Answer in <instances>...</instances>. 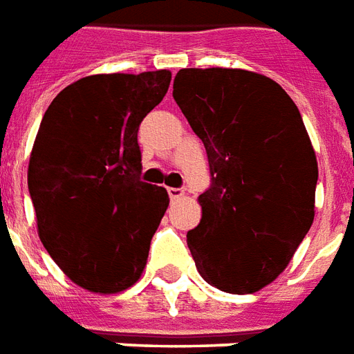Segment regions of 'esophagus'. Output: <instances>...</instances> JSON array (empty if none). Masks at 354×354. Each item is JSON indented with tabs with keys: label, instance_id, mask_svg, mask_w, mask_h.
Wrapping results in <instances>:
<instances>
[{
	"label": "esophagus",
	"instance_id": "obj_1",
	"mask_svg": "<svg viewBox=\"0 0 354 354\" xmlns=\"http://www.w3.org/2000/svg\"><path fill=\"white\" fill-rule=\"evenodd\" d=\"M169 197L172 198V201H178V198L184 197V189H180V187H169Z\"/></svg>",
	"mask_w": 354,
	"mask_h": 354
}]
</instances>
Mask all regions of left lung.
<instances>
[{
	"mask_svg": "<svg viewBox=\"0 0 354 354\" xmlns=\"http://www.w3.org/2000/svg\"><path fill=\"white\" fill-rule=\"evenodd\" d=\"M172 97L208 156L212 184L187 245L204 281L255 292L290 263L315 216L317 157L302 116L272 78L180 69Z\"/></svg>",
	"mask_w": 354,
	"mask_h": 354,
	"instance_id": "left-lung-1",
	"label": "left lung"
}]
</instances>
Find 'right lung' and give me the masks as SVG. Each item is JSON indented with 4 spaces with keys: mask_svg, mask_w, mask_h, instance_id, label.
Returning a JSON list of instances; mask_svg holds the SVG:
<instances>
[{
    "mask_svg": "<svg viewBox=\"0 0 354 354\" xmlns=\"http://www.w3.org/2000/svg\"><path fill=\"white\" fill-rule=\"evenodd\" d=\"M169 84L167 69L91 75L44 112L28 167L30 197L41 242L82 289L120 292L146 266L169 195L140 182L137 133Z\"/></svg>",
    "mask_w": 354,
    "mask_h": 354,
    "instance_id": "obj_1",
    "label": "right lung"
}]
</instances>
